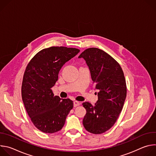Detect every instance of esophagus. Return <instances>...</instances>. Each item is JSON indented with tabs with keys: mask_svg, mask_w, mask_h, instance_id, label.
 I'll return each mask as SVG.
<instances>
[{
	"mask_svg": "<svg viewBox=\"0 0 156 156\" xmlns=\"http://www.w3.org/2000/svg\"><path fill=\"white\" fill-rule=\"evenodd\" d=\"M80 103L78 101H73V106L74 107H77V106L80 105Z\"/></svg>",
	"mask_w": 156,
	"mask_h": 156,
	"instance_id": "34e87169",
	"label": "esophagus"
}]
</instances>
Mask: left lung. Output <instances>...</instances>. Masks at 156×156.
<instances>
[{"instance_id": "left-lung-1", "label": "left lung", "mask_w": 156, "mask_h": 156, "mask_svg": "<svg viewBox=\"0 0 156 156\" xmlns=\"http://www.w3.org/2000/svg\"><path fill=\"white\" fill-rule=\"evenodd\" d=\"M78 58L86 61L99 91L94 105L88 102L83 103L86 110L83 126L93 134H101L115 124L123 108L126 96L123 72L113 57L98 48L87 49Z\"/></svg>"}]
</instances>
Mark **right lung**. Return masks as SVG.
Wrapping results in <instances>:
<instances>
[{"mask_svg": "<svg viewBox=\"0 0 156 156\" xmlns=\"http://www.w3.org/2000/svg\"><path fill=\"white\" fill-rule=\"evenodd\" d=\"M80 52L76 48L51 47L37 53L28 64L21 86L27 112L40 131L54 133L60 130L73 102L54 96L52 87L62 66Z\"/></svg>", "mask_w": 156, "mask_h": 156, "instance_id": "1", "label": "right lung"}]
</instances>
